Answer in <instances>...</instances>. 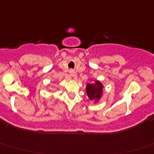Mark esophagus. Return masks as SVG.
Instances as JSON below:
<instances>
[{"instance_id":"obj_1","label":"esophagus","mask_w":154,"mask_h":154,"mask_svg":"<svg viewBox=\"0 0 154 154\" xmlns=\"http://www.w3.org/2000/svg\"><path fill=\"white\" fill-rule=\"evenodd\" d=\"M69 74H70V76H71V77H74V74H75V72H74V70H69Z\"/></svg>"}]
</instances>
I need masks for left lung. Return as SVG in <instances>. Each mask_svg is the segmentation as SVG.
Masks as SVG:
<instances>
[{
  "label": "left lung",
  "instance_id": "8db88e82",
  "mask_svg": "<svg viewBox=\"0 0 154 154\" xmlns=\"http://www.w3.org/2000/svg\"><path fill=\"white\" fill-rule=\"evenodd\" d=\"M86 92L90 100H94L97 103L103 96V84L99 80H95L93 83L87 84L86 86Z\"/></svg>",
  "mask_w": 154,
  "mask_h": 154
}]
</instances>
